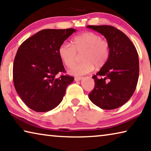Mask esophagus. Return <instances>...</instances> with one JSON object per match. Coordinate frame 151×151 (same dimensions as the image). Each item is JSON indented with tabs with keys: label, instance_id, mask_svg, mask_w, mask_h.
<instances>
[{
	"label": "esophagus",
	"instance_id": "esophagus-1",
	"mask_svg": "<svg viewBox=\"0 0 151 151\" xmlns=\"http://www.w3.org/2000/svg\"><path fill=\"white\" fill-rule=\"evenodd\" d=\"M83 79L82 77H76L75 78H74V80H75V81H80Z\"/></svg>",
	"mask_w": 151,
	"mask_h": 151
}]
</instances>
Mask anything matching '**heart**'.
I'll list each match as a JSON object with an SVG mask.
<instances>
[{
  "label": "heart",
  "instance_id": "obj_1",
  "mask_svg": "<svg viewBox=\"0 0 151 151\" xmlns=\"http://www.w3.org/2000/svg\"><path fill=\"white\" fill-rule=\"evenodd\" d=\"M81 54V62L74 65L70 73L73 76H83L92 71L95 66L100 68L105 65L110 56L108 42L93 32H85L71 39V44L63 43L58 49V54L67 67L75 63L77 53Z\"/></svg>",
  "mask_w": 151,
  "mask_h": 151
}]
</instances>
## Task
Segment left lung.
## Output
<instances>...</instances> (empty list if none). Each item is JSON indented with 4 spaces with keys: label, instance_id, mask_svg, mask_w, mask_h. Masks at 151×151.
<instances>
[{
    "label": "left lung",
    "instance_id": "obj_1",
    "mask_svg": "<svg viewBox=\"0 0 151 151\" xmlns=\"http://www.w3.org/2000/svg\"><path fill=\"white\" fill-rule=\"evenodd\" d=\"M87 27L104 36L110 46L107 62L92 76L95 86L89 93V98L102 109H116L128 102L137 87L139 76L137 51L130 39L115 27Z\"/></svg>",
    "mask_w": 151,
    "mask_h": 151
}]
</instances>
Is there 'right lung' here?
<instances>
[{
  "mask_svg": "<svg viewBox=\"0 0 151 151\" xmlns=\"http://www.w3.org/2000/svg\"><path fill=\"white\" fill-rule=\"evenodd\" d=\"M76 31L43 29L20 45L13 63V82L20 98L31 110L45 112L54 109L73 81L71 76L56 75L65 72L59 47Z\"/></svg>",
  "mask_w": 151,
  "mask_h": 151,
  "instance_id": "add662e5",
  "label": "right lung"
}]
</instances>
